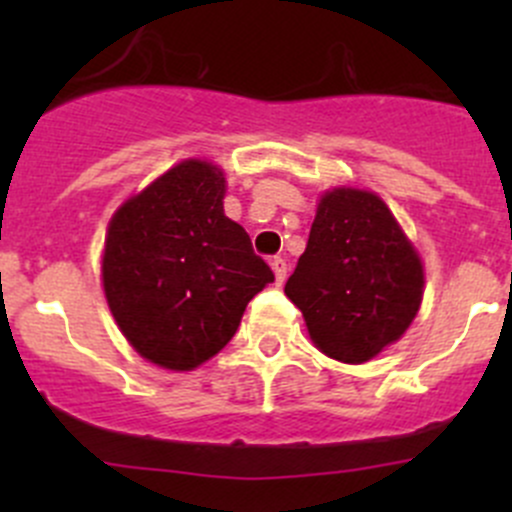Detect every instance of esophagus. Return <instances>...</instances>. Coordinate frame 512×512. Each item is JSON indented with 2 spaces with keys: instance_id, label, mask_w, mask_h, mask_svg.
Masks as SVG:
<instances>
[{
  "instance_id": "obj_1",
  "label": "esophagus",
  "mask_w": 512,
  "mask_h": 512,
  "mask_svg": "<svg viewBox=\"0 0 512 512\" xmlns=\"http://www.w3.org/2000/svg\"><path fill=\"white\" fill-rule=\"evenodd\" d=\"M272 272H275V280L277 285H282V282L287 280V260L285 257H272Z\"/></svg>"
}]
</instances>
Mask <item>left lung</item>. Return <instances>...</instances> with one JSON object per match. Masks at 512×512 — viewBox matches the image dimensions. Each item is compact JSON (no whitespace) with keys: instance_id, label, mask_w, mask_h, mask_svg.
Listing matches in <instances>:
<instances>
[{"instance_id":"8db88e82","label":"left lung","mask_w":512,"mask_h":512,"mask_svg":"<svg viewBox=\"0 0 512 512\" xmlns=\"http://www.w3.org/2000/svg\"><path fill=\"white\" fill-rule=\"evenodd\" d=\"M285 294L302 312L319 352L364 364L414 322L423 265L379 195L334 188L319 198L307 250Z\"/></svg>"}]
</instances>
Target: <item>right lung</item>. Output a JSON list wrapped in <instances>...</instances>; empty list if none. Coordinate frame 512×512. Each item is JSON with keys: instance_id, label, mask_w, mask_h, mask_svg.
Wrapping results in <instances>:
<instances>
[{"instance_id": "add662e5", "label": "right lung", "mask_w": 512, "mask_h": 512, "mask_svg": "<svg viewBox=\"0 0 512 512\" xmlns=\"http://www.w3.org/2000/svg\"><path fill=\"white\" fill-rule=\"evenodd\" d=\"M225 175L208 160L173 165L108 223L103 292L143 359L190 371L235 337L247 302L275 275L223 210Z\"/></svg>"}]
</instances>
